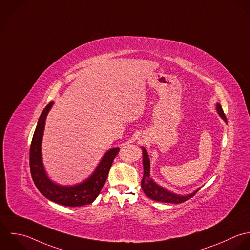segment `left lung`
<instances>
[{"instance_id": "left-lung-1", "label": "left lung", "mask_w": 250, "mask_h": 250, "mask_svg": "<svg viewBox=\"0 0 250 250\" xmlns=\"http://www.w3.org/2000/svg\"><path fill=\"white\" fill-rule=\"evenodd\" d=\"M216 110H217L218 115L227 123L226 116H225V114L222 110V107L219 103H216ZM141 148H142V154H143V168H144V174H143V178L141 180V188L148 198H150L154 201H157V202H162V203L181 204V203L188 201L193 196H195V194L199 191V189L194 191L191 194H188V195H179V194L170 192V191L165 189L164 187L160 186L159 184H157L152 179L151 174H150V160H149L148 153L145 148H143V147H141Z\"/></svg>"}]
</instances>
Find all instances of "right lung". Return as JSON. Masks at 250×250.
<instances>
[{
	"instance_id": "right-lung-1",
	"label": "right lung",
	"mask_w": 250,
	"mask_h": 250,
	"mask_svg": "<svg viewBox=\"0 0 250 250\" xmlns=\"http://www.w3.org/2000/svg\"><path fill=\"white\" fill-rule=\"evenodd\" d=\"M52 105L53 102H49L42 112L32 138L30 147V170L33 181L38 190L46 199L58 205L75 208L91 204L104 186L112 163L120 149L112 148L108 150L92 174L83 182L72 186L55 183L46 174L42 157V140L45 119Z\"/></svg>"
}]
</instances>
